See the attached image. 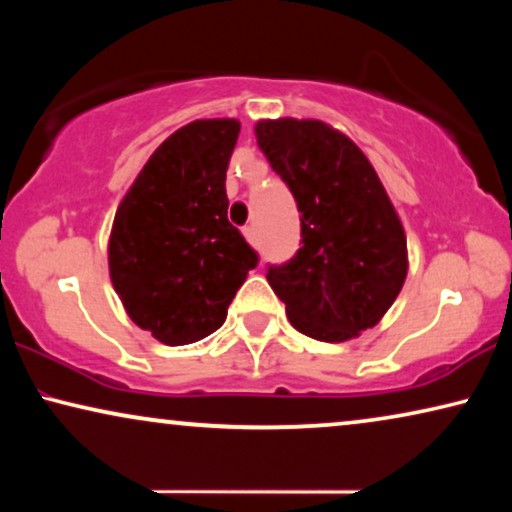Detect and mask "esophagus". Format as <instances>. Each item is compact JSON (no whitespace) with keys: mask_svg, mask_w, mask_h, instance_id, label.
I'll return each mask as SVG.
<instances>
[{"mask_svg":"<svg viewBox=\"0 0 512 512\" xmlns=\"http://www.w3.org/2000/svg\"><path fill=\"white\" fill-rule=\"evenodd\" d=\"M244 237H247V240H249L251 244H256V228H254V226L244 228Z\"/></svg>","mask_w":512,"mask_h":512,"instance_id":"obj_1","label":"esophagus"}]
</instances>
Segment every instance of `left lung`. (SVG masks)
<instances>
[{"label":"left lung","mask_w":512,"mask_h":512,"mask_svg":"<svg viewBox=\"0 0 512 512\" xmlns=\"http://www.w3.org/2000/svg\"><path fill=\"white\" fill-rule=\"evenodd\" d=\"M256 139L300 212V249L265 275L286 317L324 342L373 328L408 275L403 226L373 165L321 121H261Z\"/></svg>","instance_id":"8db88e82"}]
</instances>
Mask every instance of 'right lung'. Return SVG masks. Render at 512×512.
Masks as SVG:
<instances>
[{
	"label": "right lung",
	"instance_id": "add662e5",
	"mask_svg": "<svg viewBox=\"0 0 512 512\" xmlns=\"http://www.w3.org/2000/svg\"><path fill=\"white\" fill-rule=\"evenodd\" d=\"M233 118L193 121L153 151L118 207L109 272L130 319L170 347L221 328L258 254L228 221Z\"/></svg>",
	"mask_w": 512,
	"mask_h": 512
}]
</instances>
